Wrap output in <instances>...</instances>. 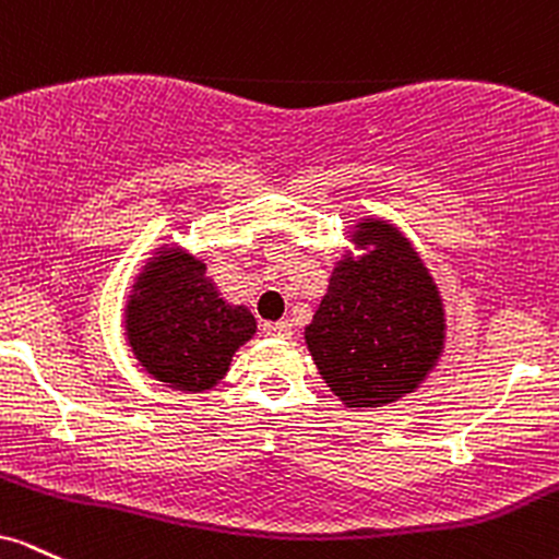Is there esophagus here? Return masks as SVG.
Segmentation results:
<instances>
[{
    "label": "esophagus",
    "mask_w": 559,
    "mask_h": 559,
    "mask_svg": "<svg viewBox=\"0 0 559 559\" xmlns=\"http://www.w3.org/2000/svg\"><path fill=\"white\" fill-rule=\"evenodd\" d=\"M263 332L272 337H282V341H290L293 337V324L290 322H266L263 324Z\"/></svg>",
    "instance_id": "obj_1"
}]
</instances>
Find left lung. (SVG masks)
<instances>
[{"mask_svg":"<svg viewBox=\"0 0 559 559\" xmlns=\"http://www.w3.org/2000/svg\"><path fill=\"white\" fill-rule=\"evenodd\" d=\"M354 240L369 250L335 266L306 346L335 396L380 406L430 372L443 346V309L423 259L391 224L364 218Z\"/></svg>","mask_w":559,"mask_h":559,"instance_id":"1","label":"left lung"}]
</instances>
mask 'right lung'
Wrapping results in <instances>:
<instances>
[{
    "label": "right lung",
    "mask_w": 559,
    "mask_h": 559,
    "mask_svg": "<svg viewBox=\"0 0 559 559\" xmlns=\"http://www.w3.org/2000/svg\"><path fill=\"white\" fill-rule=\"evenodd\" d=\"M134 356L177 391H209L227 374L231 354L250 341L255 319L218 298L205 263L163 248L136 280L127 306Z\"/></svg>",
    "instance_id": "obj_1"
}]
</instances>
